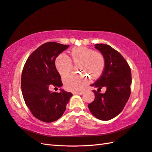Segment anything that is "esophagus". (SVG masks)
Masks as SVG:
<instances>
[{
  "instance_id": "obj_1",
  "label": "esophagus",
  "mask_w": 152,
  "mask_h": 152,
  "mask_svg": "<svg viewBox=\"0 0 152 152\" xmlns=\"http://www.w3.org/2000/svg\"><path fill=\"white\" fill-rule=\"evenodd\" d=\"M83 93V91H80V92H73L72 93L73 94H82Z\"/></svg>"
}]
</instances>
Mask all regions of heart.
Masks as SVG:
<instances>
[{
  "mask_svg": "<svg viewBox=\"0 0 152 152\" xmlns=\"http://www.w3.org/2000/svg\"><path fill=\"white\" fill-rule=\"evenodd\" d=\"M73 63L78 65L77 69L83 70L93 78L100 76L105 68V58L100 52L86 47L73 48L70 51V58L65 54H60L55 60V66L61 76H65L71 71ZM65 89L72 92H80L89 81L84 75H70L63 77Z\"/></svg>",
  "mask_w": 152,
  "mask_h": 152,
  "instance_id": "obj_1",
  "label": "heart"
}]
</instances>
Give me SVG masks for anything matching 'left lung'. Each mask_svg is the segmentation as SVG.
<instances>
[{
	"instance_id": "1",
	"label": "left lung",
	"mask_w": 152,
	"mask_h": 152,
	"mask_svg": "<svg viewBox=\"0 0 152 152\" xmlns=\"http://www.w3.org/2000/svg\"><path fill=\"white\" fill-rule=\"evenodd\" d=\"M94 46L104 55L105 64L102 75L91 86L98 89L106 87L107 90L104 94L94 90V100L88 105V107L98 119L109 121L123 110L129 99L131 69L124 57L109 45L96 44Z\"/></svg>"
}]
</instances>
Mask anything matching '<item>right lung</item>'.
<instances>
[{
    "mask_svg": "<svg viewBox=\"0 0 152 152\" xmlns=\"http://www.w3.org/2000/svg\"><path fill=\"white\" fill-rule=\"evenodd\" d=\"M56 42L41 45L27 59L21 76V90L26 106L35 117L45 122L57 121L64 113L71 93L61 90L52 93L50 86H62L55 66L59 54L68 48Z\"/></svg>",
    "mask_w": 152,
    "mask_h": 152,
    "instance_id": "right-lung-1",
    "label": "right lung"
}]
</instances>
